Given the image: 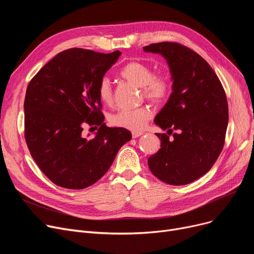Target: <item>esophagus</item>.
<instances>
[{"label":"esophagus","instance_id":"1","mask_svg":"<svg viewBox=\"0 0 254 254\" xmlns=\"http://www.w3.org/2000/svg\"><path fill=\"white\" fill-rule=\"evenodd\" d=\"M143 134H144V132H142V131H132L131 132V137L132 138H138V137L142 136Z\"/></svg>","mask_w":254,"mask_h":254}]
</instances>
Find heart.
Returning a JSON list of instances; mask_svg holds the SVG:
<instances>
[{
  "mask_svg": "<svg viewBox=\"0 0 254 254\" xmlns=\"http://www.w3.org/2000/svg\"><path fill=\"white\" fill-rule=\"evenodd\" d=\"M119 75L128 82L140 86L143 95L154 104L167 101L171 93V80L166 74H154L151 66L141 62H129L125 64ZM100 100L110 105L113 102V90L108 78H103L98 86ZM152 112L147 106L135 109H120L110 117V123L118 127L138 131L151 118Z\"/></svg>",
  "mask_w": 254,
  "mask_h": 254,
  "instance_id": "b5f03b06",
  "label": "heart"
}]
</instances>
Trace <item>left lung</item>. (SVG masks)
<instances>
[{"label":"left lung","mask_w":254,"mask_h":254,"mask_svg":"<svg viewBox=\"0 0 254 254\" xmlns=\"http://www.w3.org/2000/svg\"><path fill=\"white\" fill-rule=\"evenodd\" d=\"M146 52L162 55L170 68L172 93L154 123L167 133L161 149L148 158L152 174L171 185L189 184L215 164L224 145L229 107L220 80L210 64L190 48L176 42L153 43Z\"/></svg>","instance_id":"left-lung-1"}]
</instances>
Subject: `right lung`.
<instances>
[{
    "mask_svg": "<svg viewBox=\"0 0 254 254\" xmlns=\"http://www.w3.org/2000/svg\"><path fill=\"white\" fill-rule=\"evenodd\" d=\"M122 52L71 48L57 55L26 88L24 138L46 177L64 189L83 190L111 167L131 134L103 123L98 86ZM99 125L95 137H83L84 125Z\"/></svg>",
    "mask_w": 254,
    "mask_h": 254,
    "instance_id": "obj_1",
    "label": "right lung"
}]
</instances>
